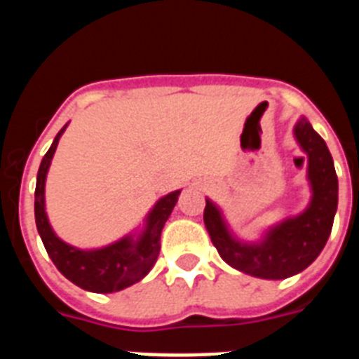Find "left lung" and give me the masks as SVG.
I'll use <instances>...</instances> for the list:
<instances>
[{
	"label": "left lung",
	"instance_id": "8db88e82",
	"mask_svg": "<svg viewBox=\"0 0 359 359\" xmlns=\"http://www.w3.org/2000/svg\"><path fill=\"white\" fill-rule=\"evenodd\" d=\"M298 147L307 156L311 199L300 214L264 228L257 239H243L231 230L217 203L207 198L205 226L219 255L237 271L266 280H282L300 273L323 250L338 208V176L331 152L306 116L293 128Z\"/></svg>",
	"mask_w": 359,
	"mask_h": 359
}]
</instances>
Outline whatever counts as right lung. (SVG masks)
Masks as SVG:
<instances>
[{"label": "right lung", "instance_id": "add662e5", "mask_svg": "<svg viewBox=\"0 0 359 359\" xmlns=\"http://www.w3.org/2000/svg\"><path fill=\"white\" fill-rule=\"evenodd\" d=\"M66 128L68 123L57 133L37 170L36 203H34L37 231L55 268L69 282L91 293H116L140 282L151 271L152 266L156 264V259L160 255L161 230L176 207L182 189L161 196L147 212L144 223L106 246L77 248L66 243L57 236L50 224L48 214H46V199H44L46 176H48L53 154Z\"/></svg>", "mask_w": 359, "mask_h": 359}]
</instances>
